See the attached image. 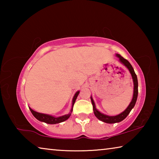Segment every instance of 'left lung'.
Instances as JSON below:
<instances>
[{
    "mask_svg": "<svg viewBox=\"0 0 159 159\" xmlns=\"http://www.w3.org/2000/svg\"><path fill=\"white\" fill-rule=\"evenodd\" d=\"M116 56L118 58H119V60H120V62L124 64V65L128 69V70L130 71V74L132 75V77H133V83H134L133 98V99H132V101L130 103V104H129V106L128 107V108L126 109L124 111L122 112L121 114L117 115V116H109L104 115L103 114H102V113H100L99 111H98V110L96 109L93 99L92 98V97H90L91 102H92L93 107V111H94V114H95V116L98 118L99 120H102V121H103L104 123H118V122L121 121V120H123V119H125V118L127 117V116L129 114V113L130 112L132 109H133L134 107V104H135V103H136L137 98H138V78H137L136 74L134 73V69L133 68V66H132L130 63L129 62V61L127 60H125V59H124L123 57H121V56H120V55L117 54Z\"/></svg>",
    "mask_w": 159,
    "mask_h": 159,
    "instance_id": "1",
    "label": "left lung"
}]
</instances>
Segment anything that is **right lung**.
<instances>
[{
	"label": "right lung",
	"instance_id": "obj_1",
	"mask_svg": "<svg viewBox=\"0 0 159 159\" xmlns=\"http://www.w3.org/2000/svg\"><path fill=\"white\" fill-rule=\"evenodd\" d=\"M79 93H80L79 91H78V92H76V93L75 94V95L74 96L73 101H72V109L71 110V112H72L75 101H76V99L77 98L78 95H79ZM29 109H30V111L32 113V114L34 115V116L36 118V119L40 120V121L48 123V124H56V123L63 122V121H64V120L68 119L70 116H71V113H69V114H68L62 116H60V117H54V116H52L41 114V113L36 112V111H34L33 109H31V108H29Z\"/></svg>",
	"mask_w": 159,
	"mask_h": 159
}]
</instances>
